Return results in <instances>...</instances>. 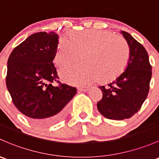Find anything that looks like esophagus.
<instances>
[{"label": "esophagus", "instance_id": "1", "mask_svg": "<svg viewBox=\"0 0 159 159\" xmlns=\"http://www.w3.org/2000/svg\"><path fill=\"white\" fill-rule=\"evenodd\" d=\"M90 88V87L88 86H84V87H81V88H78V90L81 91H88Z\"/></svg>", "mask_w": 159, "mask_h": 159}]
</instances>
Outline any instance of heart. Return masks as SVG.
Wrapping results in <instances>:
<instances>
[{
    "instance_id": "obj_1",
    "label": "heart",
    "mask_w": 159,
    "mask_h": 159,
    "mask_svg": "<svg viewBox=\"0 0 159 159\" xmlns=\"http://www.w3.org/2000/svg\"><path fill=\"white\" fill-rule=\"evenodd\" d=\"M81 58L83 64L62 68L61 77L71 84L81 85L98 79L108 82L124 71L129 58V47L123 38L106 30L73 32L71 39L61 36L55 55L61 67L75 64Z\"/></svg>"
}]
</instances>
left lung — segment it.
<instances>
[{
  "instance_id": "left-lung-1",
  "label": "left lung",
  "mask_w": 159,
  "mask_h": 159,
  "mask_svg": "<svg viewBox=\"0 0 159 159\" xmlns=\"http://www.w3.org/2000/svg\"><path fill=\"white\" fill-rule=\"evenodd\" d=\"M129 47V58L124 72L107 86H100L103 98L97 107L110 120L133 116L146 101L152 78V66L146 49L127 32L121 31Z\"/></svg>"
}]
</instances>
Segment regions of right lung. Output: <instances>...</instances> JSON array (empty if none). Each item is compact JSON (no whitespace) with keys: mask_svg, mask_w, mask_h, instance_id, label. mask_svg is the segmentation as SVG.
<instances>
[{"mask_svg":"<svg viewBox=\"0 0 159 159\" xmlns=\"http://www.w3.org/2000/svg\"><path fill=\"white\" fill-rule=\"evenodd\" d=\"M58 44L54 32H39L16 46L7 61L6 84L13 104L34 124L52 125L66 114L77 89L61 84L53 65ZM59 83L57 87L52 85Z\"/></svg>","mask_w":159,"mask_h":159,"instance_id":"add662e5","label":"right lung"}]
</instances>
